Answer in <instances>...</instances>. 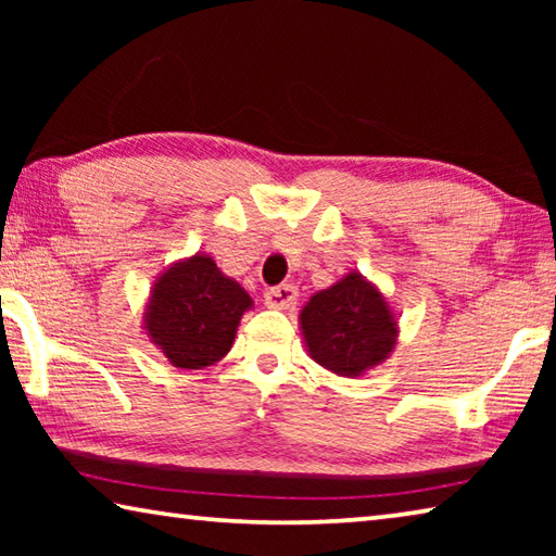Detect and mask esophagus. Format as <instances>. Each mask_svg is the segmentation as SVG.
<instances>
[{
  "instance_id": "obj_1",
  "label": "esophagus",
  "mask_w": 556,
  "mask_h": 556,
  "mask_svg": "<svg viewBox=\"0 0 556 556\" xmlns=\"http://www.w3.org/2000/svg\"><path fill=\"white\" fill-rule=\"evenodd\" d=\"M296 296H299L296 287H291V285H279V287H271V289H267V294H265V304H267L269 308H291V306L296 304Z\"/></svg>"
}]
</instances>
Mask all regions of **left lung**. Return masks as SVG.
I'll use <instances>...</instances> for the list:
<instances>
[{
	"label": "left lung",
	"instance_id": "obj_1",
	"mask_svg": "<svg viewBox=\"0 0 556 556\" xmlns=\"http://www.w3.org/2000/svg\"><path fill=\"white\" fill-rule=\"evenodd\" d=\"M299 328L308 357L341 378H361L388 361L400 338L388 296L361 271L316 291L301 308Z\"/></svg>",
	"mask_w": 556,
	"mask_h": 556
}]
</instances>
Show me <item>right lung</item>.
<instances>
[{
	"instance_id": "add662e5",
	"label": "right lung",
	"mask_w": 556,
	"mask_h": 556,
	"mask_svg": "<svg viewBox=\"0 0 556 556\" xmlns=\"http://www.w3.org/2000/svg\"><path fill=\"white\" fill-rule=\"evenodd\" d=\"M252 306L255 301L238 281L223 275L211 255L195 252L156 275L142 328L174 368L203 370L228 355L240 318Z\"/></svg>"
}]
</instances>
